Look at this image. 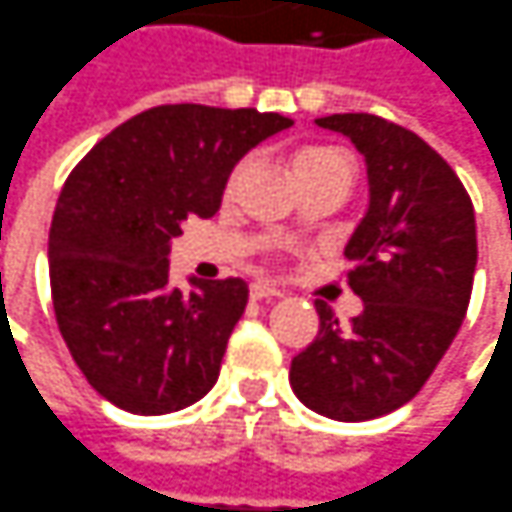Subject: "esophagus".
Masks as SVG:
<instances>
[{
    "instance_id": "34e87169",
    "label": "esophagus",
    "mask_w": 512,
    "mask_h": 512,
    "mask_svg": "<svg viewBox=\"0 0 512 512\" xmlns=\"http://www.w3.org/2000/svg\"><path fill=\"white\" fill-rule=\"evenodd\" d=\"M281 290L273 284H264V281H253L250 284V298H279Z\"/></svg>"
}]
</instances>
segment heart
I'll return each mask as SVG.
<instances>
[{
	"label": "heart",
	"instance_id": "1",
	"mask_svg": "<svg viewBox=\"0 0 512 512\" xmlns=\"http://www.w3.org/2000/svg\"><path fill=\"white\" fill-rule=\"evenodd\" d=\"M349 163L341 152H332V149H310V152H301L293 160V174L298 177H304V174H310V171H318V168H329V166H344ZM239 177H242V166L233 168V174L228 177V191L236 188L239 183Z\"/></svg>",
	"mask_w": 512,
	"mask_h": 512
}]
</instances>
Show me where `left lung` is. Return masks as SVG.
Masks as SVG:
<instances>
[{
  "instance_id": "obj_1",
  "label": "left lung",
  "mask_w": 512,
  "mask_h": 512,
  "mask_svg": "<svg viewBox=\"0 0 512 512\" xmlns=\"http://www.w3.org/2000/svg\"><path fill=\"white\" fill-rule=\"evenodd\" d=\"M315 123L366 160L369 211L344 250L363 312L341 327L315 301L321 327L290 363V386L315 414L363 423L406 406L456 338L473 290L476 219L465 185L423 137L366 112Z\"/></svg>"
}]
</instances>
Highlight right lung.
<instances>
[{"instance_id":"1","label":"right lung","mask_w":512,"mask_h":512,"mask_svg":"<svg viewBox=\"0 0 512 512\" xmlns=\"http://www.w3.org/2000/svg\"><path fill=\"white\" fill-rule=\"evenodd\" d=\"M287 126L279 112L154 106L72 168L47 245L53 310L72 360L112 406L157 417L214 389L248 284L171 287V239L185 219L214 216L233 166Z\"/></svg>"}]
</instances>
